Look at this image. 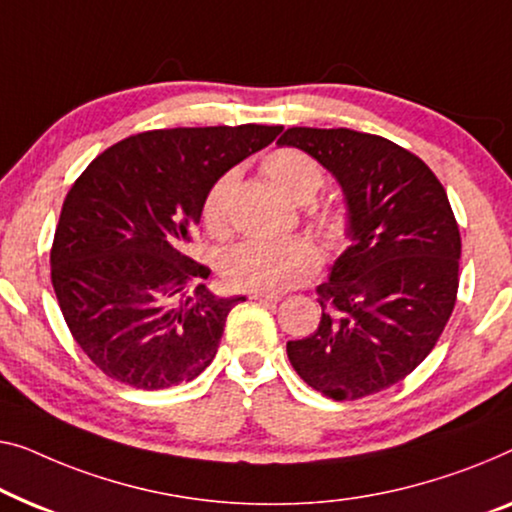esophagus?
Instances as JSON below:
<instances>
[{"label": "esophagus", "instance_id": "34e87169", "mask_svg": "<svg viewBox=\"0 0 512 512\" xmlns=\"http://www.w3.org/2000/svg\"><path fill=\"white\" fill-rule=\"evenodd\" d=\"M251 298L258 300V302H268V305H277V302L281 300L279 293H270V291H261V293H254Z\"/></svg>", "mask_w": 512, "mask_h": 512}]
</instances>
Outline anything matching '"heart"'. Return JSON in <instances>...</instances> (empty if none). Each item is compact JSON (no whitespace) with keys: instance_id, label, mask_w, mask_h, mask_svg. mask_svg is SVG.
<instances>
[{"instance_id":"heart-1","label":"heart","mask_w":512,"mask_h":512,"mask_svg":"<svg viewBox=\"0 0 512 512\" xmlns=\"http://www.w3.org/2000/svg\"><path fill=\"white\" fill-rule=\"evenodd\" d=\"M263 173L281 194L295 203H307L323 184V170L307 152L284 147L265 157ZM238 184V170H228L214 180L203 201V221L214 235L226 233L228 203ZM325 238L337 240L344 233V219L337 212L321 214ZM318 265L314 244L305 238L291 240H244L226 249L219 261L224 279L235 288L247 291H284L307 279Z\"/></svg>"}]
</instances>
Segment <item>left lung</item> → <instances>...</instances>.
Instances as JSON below:
<instances>
[{
    "label": "left lung",
    "instance_id": "1",
    "mask_svg": "<svg viewBox=\"0 0 512 512\" xmlns=\"http://www.w3.org/2000/svg\"><path fill=\"white\" fill-rule=\"evenodd\" d=\"M342 187L348 247L318 286L321 323L286 344L300 379L360 399L409 376L453 314L462 240L436 175L388 138L353 129L284 131Z\"/></svg>",
    "mask_w": 512,
    "mask_h": 512
}]
</instances>
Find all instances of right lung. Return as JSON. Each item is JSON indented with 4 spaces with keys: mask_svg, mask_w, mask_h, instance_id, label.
Listing matches in <instances>:
<instances>
[{
    "mask_svg": "<svg viewBox=\"0 0 512 512\" xmlns=\"http://www.w3.org/2000/svg\"><path fill=\"white\" fill-rule=\"evenodd\" d=\"M281 127L159 129L99 154L64 198L50 251L73 339L110 379L138 390L194 381L217 355L244 295L210 293L189 256L217 177Z\"/></svg>",
    "mask_w": 512,
    "mask_h": 512,
    "instance_id": "1",
    "label": "right lung"
}]
</instances>
